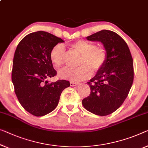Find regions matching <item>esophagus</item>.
<instances>
[{"label": "esophagus", "instance_id": "1", "mask_svg": "<svg viewBox=\"0 0 148 148\" xmlns=\"http://www.w3.org/2000/svg\"><path fill=\"white\" fill-rule=\"evenodd\" d=\"M70 84L71 86H76L79 84L78 82H70Z\"/></svg>", "mask_w": 148, "mask_h": 148}]
</instances>
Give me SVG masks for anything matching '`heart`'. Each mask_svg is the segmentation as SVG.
<instances>
[{
  "label": "heart",
  "instance_id": "heart-1",
  "mask_svg": "<svg viewBox=\"0 0 148 148\" xmlns=\"http://www.w3.org/2000/svg\"><path fill=\"white\" fill-rule=\"evenodd\" d=\"M72 49L81 54L79 64L76 68L66 67L59 70L58 76L63 79L77 82L85 80L91 76L92 70L96 72L105 65L107 54L104 48L97 47L90 42L80 40L71 45ZM65 56L64 46L61 44L54 46L50 51V58L56 67H60L64 64Z\"/></svg>",
  "mask_w": 148,
  "mask_h": 148
}]
</instances>
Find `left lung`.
<instances>
[{"label":"left lung","instance_id":"left-lung-1","mask_svg":"<svg viewBox=\"0 0 148 148\" xmlns=\"http://www.w3.org/2000/svg\"><path fill=\"white\" fill-rule=\"evenodd\" d=\"M86 39L103 44L107 60L88 82L91 92L82 104L96 115L107 116L118 110L128 95L134 80L133 59L124 40L113 31L102 30Z\"/></svg>","mask_w":148,"mask_h":148}]
</instances>
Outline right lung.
Masks as SVG:
<instances>
[{
    "label": "right lung",
    "mask_w": 148,
    "mask_h": 148,
    "mask_svg": "<svg viewBox=\"0 0 148 148\" xmlns=\"http://www.w3.org/2000/svg\"><path fill=\"white\" fill-rule=\"evenodd\" d=\"M62 39L45 31L26 35L15 50L12 81L14 92L25 110L35 116L49 114L58 105L61 93L69 81L48 83L56 75L50 58V51Z\"/></svg>",
    "instance_id": "obj_1"
}]
</instances>
